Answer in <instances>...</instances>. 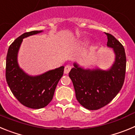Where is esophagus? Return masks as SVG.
Masks as SVG:
<instances>
[{
    "label": "esophagus",
    "mask_w": 135,
    "mask_h": 135,
    "mask_svg": "<svg viewBox=\"0 0 135 135\" xmlns=\"http://www.w3.org/2000/svg\"><path fill=\"white\" fill-rule=\"evenodd\" d=\"M71 67L70 65H67L65 66V68H64V73L65 74H68L70 72V71L71 70Z\"/></svg>",
    "instance_id": "obj_1"
}]
</instances>
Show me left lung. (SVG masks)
<instances>
[{
	"instance_id": "left-lung-1",
	"label": "left lung",
	"mask_w": 135,
	"mask_h": 135,
	"mask_svg": "<svg viewBox=\"0 0 135 135\" xmlns=\"http://www.w3.org/2000/svg\"><path fill=\"white\" fill-rule=\"evenodd\" d=\"M108 36V47L113 49L115 61L110 69H83L76 63L69 73L73 82L76 97L86 109L97 110L108 105L123 86L126 58L124 46L112 34Z\"/></svg>"
}]
</instances>
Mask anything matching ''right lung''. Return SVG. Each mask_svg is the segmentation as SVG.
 I'll use <instances>...</instances> for the list:
<instances>
[{
  "mask_svg": "<svg viewBox=\"0 0 135 135\" xmlns=\"http://www.w3.org/2000/svg\"><path fill=\"white\" fill-rule=\"evenodd\" d=\"M42 31L26 32L9 46L6 59V80L12 93L22 105L32 109L45 108L52 101L64 66L38 76L27 74L19 66L17 54L23 39Z\"/></svg>",
  "mask_w": 135,
  "mask_h": 135,
  "instance_id": "obj_1",
  "label": "right lung"
}]
</instances>
